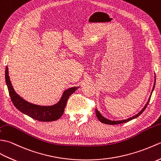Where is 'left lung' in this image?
I'll use <instances>...</instances> for the list:
<instances>
[{
	"mask_svg": "<svg viewBox=\"0 0 161 161\" xmlns=\"http://www.w3.org/2000/svg\"><path fill=\"white\" fill-rule=\"evenodd\" d=\"M156 78V77H155ZM154 84H153V89H152V93H151V95H150V97H149V100L147 101V103H146V105H145V107L143 108V109H142L140 112L138 113L136 115H135L134 116H132L131 118H129V119H125V120H109V119H105V118L104 116H103L101 113H100L98 111L97 109H95L96 110V117H97V119L101 121V123H105V124H108V125H117V124H121V123H127L128 122V121L130 120H133L134 119H136V118H137L138 116H139L141 115V114L144 112V110L146 109V108H147V106L148 105V103L149 102V101H150V98H151V96H152V92L153 91V89H154L155 87V83H156V78H155V80H154Z\"/></svg>",
	"mask_w": 161,
	"mask_h": 161,
	"instance_id": "obj_1",
	"label": "left lung"
}]
</instances>
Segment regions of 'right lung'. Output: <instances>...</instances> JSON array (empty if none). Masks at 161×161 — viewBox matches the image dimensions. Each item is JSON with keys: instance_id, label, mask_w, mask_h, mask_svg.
<instances>
[{"instance_id": "1", "label": "right lung", "mask_w": 161, "mask_h": 161, "mask_svg": "<svg viewBox=\"0 0 161 161\" xmlns=\"http://www.w3.org/2000/svg\"><path fill=\"white\" fill-rule=\"evenodd\" d=\"M5 81L11 100H12L14 105L20 112L29 116L33 119L42 121V122L54 121L60 119L65 110L67 101L69 96L78 90V87H73L65 90L63 92L60 101L55 105L51 106H41L32 104V103L26 101L25 100H24L19 94H16L9 79L8 67H6L5 69Z\"/></svg>"}]
</instances>
